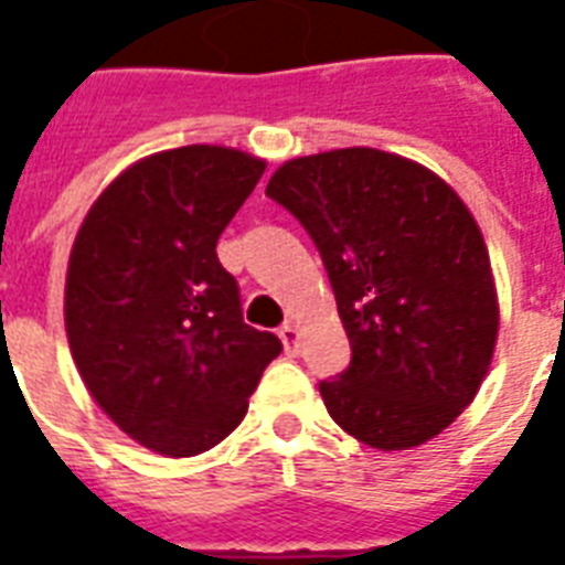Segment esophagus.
Masks as SVG:
<instances>
[{
    "instance_id": "obj_1",
    "label": "esophagus",
    "mask_w": 565,
    "mask_h": 565,
    "mask_svg": "<svg viewBox=\"0 0 565 565\" xmlns=\"http://www.w3.org/2000/svg\"><path fill=\"white\" fill-rule=\"evenodd\" d=\"M278 337H281L284 349L290 354L299 352V328L292 326V322H284L281 328H278Z\"/></svg>"
}]
</instances>
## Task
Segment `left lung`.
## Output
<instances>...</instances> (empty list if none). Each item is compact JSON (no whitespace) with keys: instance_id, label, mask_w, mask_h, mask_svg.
Instances as JSON below:
<instances>
[{"instance_id":"1","label":"left lung","mask_w":565,"mask_h":565,"mask_svg":"<svg viewBox=\"0 0 565 565\" xmlns=\"http://www.w3.org/2000/svg\"><path fill=\"white\" fill-rule=\"evenodd\" d=\"M266 195L326 264L352 361L319 381L331 419L381 451L437 437L490 370L499 305L490 255L460 195L377 149L287 161Z\"/></svg>"}]
</instances>
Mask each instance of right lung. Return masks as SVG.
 Masks as SVG:
<instances>
[{"label": "right lung", "mask_w": 565, "mask_h": 565, "mask_svg": "<svg viewBox=\"0 0 565 565\" xmlns=\"http://www.w3.org/2000/svg\"><path fill=\"white\" fill-rule=\"evenodd\" d=\"M266 163L181 146L128 167L87 213L66 273V337L102 411L170 457L213 448L246 416L281 340L243 322L216 239Z\"/></svg>", "instance_id": "1"}]
</instances>
